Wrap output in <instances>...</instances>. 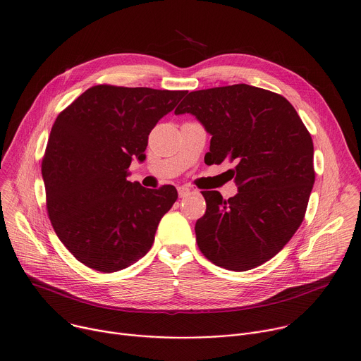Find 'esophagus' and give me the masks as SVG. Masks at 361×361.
Segmentation results:
<instances>
[{
	"instance_id": "34e87169",
	"label": "esophagus",
	"mask_w": 361,
	"mask_h": 361,
	"mask_svg": "<svg viewBox=\"0 0 361 361\" xmlns=\"http://www.w3.org/2000/svg\"><path fill=\"white\" fill-rule=\"evenodd\" d=\"M177 191H178V195H180V198H184V197H187V195H190V188H187V187H178L177 188Z\"/></svg>"
}]
</instances>
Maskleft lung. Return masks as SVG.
<instances>
[{
	"mask_svg": "<svg viewBox=\"0 0 361 361\" xmlns=\"http://www.w3.org/2000/svg\"><path fill=\"white\" fill-rule=\"evenodd\" d=\"M174 113L194 114L212 136L209 164H235L236 195L201 191L200 251L235 272L265 264L300 226L314 184L313 142L298 111L275 92L239 83L190 92Z\"/></svg>",
	"mask_w": 361,
	"mask_h": 361,
	"instance_id": "left-lung-1",
	"label": "left lung"
}]
</instances>
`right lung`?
Returning a JSON list of instances; mask_svg holds the SVG:
<instances>
[{
    "mask_svg": "<svg viewBox=\"0 0 361 361\" xmlns=\"http://www.w3.org/2000/svg\"><path fill=\"white\" fill-rule=\"evenodd\" d=\"M185 94L96 85L56 117L42 159L47 209L61 243L87 268L116 272L152 248L177 190L145 188L128 169L146 159L150 132Z\"/></svg>",
    "mask_w": 361,
    "mask_h": 361,
    "instance_id": "obj_1",
    "label": "right lung"
}]
</instances>
